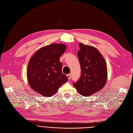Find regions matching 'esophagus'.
Listing matches in <instances>:
<instances>
[{"mask_svg":"<svg viewBox=\"0 0 133 133\" xmlns=\"http://www.w3.org/2000/svg\"><path fill=\"white\" fill-rule=\"evenodd\" d=\"M66 76H67V77H68V78L69 80H70V78H71V75H70V74H68V75H67Z\"/></svg>","mask_w":133,"mask_h":133,"instance_id":"34e87169","label":"esophagus"}]
</instances>
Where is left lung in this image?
<instances>
[{"mask_svg":"<svg viewBox=\"0 0 133 133\" xmlns=\"http://www.w3.org/2000/svg\"><path fill=\"white\" fill-rule=\"evenodd\" d=\"M79 47L77 56L81 75L73 86L79 94L89 97L105 86L108 79L107 65L102 55L94 46L79 43Z\"/></svg>","mask_w":133,"mask_h":133,"instance_id":"obj_1","label":"left lung"}]
</instances>
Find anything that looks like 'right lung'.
<instances>
[{
    "label": "right lung",
    "instance_id": "1",
    "mask_svg": "<svg viewBox=\"0 0 133 133\" xmlns=\"http://www.w3.org/2000/svg\"><path fill=\"white\" fill-rule=\"evenodd\" d=\"M66 46L52 44L37 50L29 61L26 76L30 87L45 97H52L68 80L62 74L60 57Z\"/></svg>",
    "mask_w": 133,
    "mask_h": 133
}]
</instances>
